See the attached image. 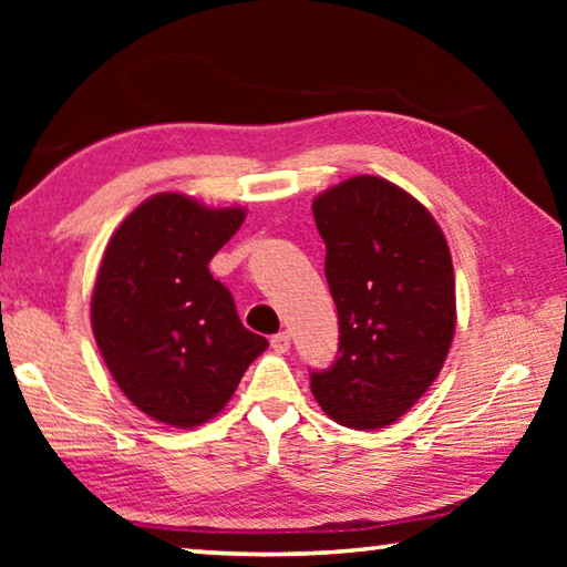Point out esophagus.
Segmentation results:
<instances>
[{
    "label": "esophagus",
    "mask_w": 567,
    "mask_h": 567,
    "mask_svg": "<svg viewBox=\"0 0 567 567\" xmlns=\"http://www.w3.org/2000/svg\"><path fill=\"white\" fill-rule=\"evenodd\" d=\"M270 344H272L275 352H287V350H290V332H277V334H272Z\"/></svg>",
    "instance_id": "obj_1"
}]
</instances>
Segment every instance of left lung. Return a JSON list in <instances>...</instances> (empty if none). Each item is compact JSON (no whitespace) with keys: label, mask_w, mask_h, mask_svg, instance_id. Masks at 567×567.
<instances>
[{"label":"left lung","mask_w":567,"mask_h":567,"mask_svg":"<svg viewBox=\"0 0 567 567\" xmlns=\"http://www.w3.org/2000/svg\"><path fill=\"white\" fill-rule=\"evenodd\" d=\"M340 344L310 372L315 400L344 427L400 420L433 385L455 334V275L443 229L382 177L340 182L312 203Z\"/></svg>","instance_id":"1"}]
</instances>
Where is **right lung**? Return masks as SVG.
Masks as SVG:
<instances>
[{"mask_svg":"<svg viewBox=\"0 0 567 567\" xmlns=\"http://www.w3.org/2000/svg\"><path fill=\"white\" fill-rule=\"evenodd\" d=\"M243 223L239 207L209 209L162 192L104 249L92 292L94 340L124 395L172 427L215 417L267 348L207 267Z\"/></svg>","mask_w":567,"mask_h":567,"instance_id":"right-lung-1","label":"right lung"}]
</instances>
